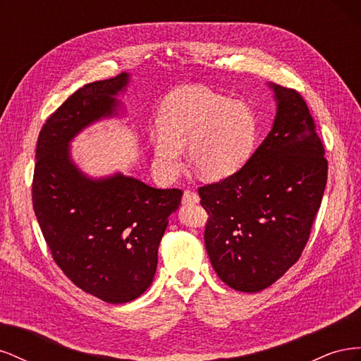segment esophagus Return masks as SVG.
Returning a JSON list of instances; mask_svg holds the SVG:
<instances>
[{
  "mask_svg": "<svg viewBox=\"0 0 361 361\" xmlns=\"http://www.w3.org/2000/svg\"><path fill=\"white\" fill-rule=\"evenodd\" d=\"M200 197L197 192H194L191 190H187L183 192V197H182V203L183 204H191V203H199Z\"/></svg>",
  "mask_w": 361,
  "mask_h": 361,
  "instance_id": "obj_1",
  "label": "esophagus"
}]
</instances>
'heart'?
<instances>
[{
    "instance_id": "1",
    "label": "heart",
    "mask_w": 361,
    "mask_h": 361,
    "mask_svg": "<svg viewBox=\"0 0 361 361\" xmlns=\"http://www.w3.org/2000/svg\"><path fill=\"white\" fill-rule=\"evenodd\" d=\"M150 134L157 167L169 178L182 169V149L188 147L194 171L207 180L231 176L248 159L256 138V117L239 101L203 87L171 94Z\"/></svg>"
}]
</instances>
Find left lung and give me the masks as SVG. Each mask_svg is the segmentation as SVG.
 <instances>
[{
    "mask_svg": "<svg viewBox=\"0 0 361 361\" xmlns=\"http://www.w3.org/2000/svg\"><path fill=\"white\" fill-rule=\"evenodd\" d=\"M277 113L245 166L199 188L209 214L204 245L227 286L259 292L297 262L307 244L329 162L300 93L269 84Z\"/></svg>",
    "mask_w": 361,
    "mask_h": 361,
    "instance_id": "obj_1",
    "label": "left lung"
}]
</instances>
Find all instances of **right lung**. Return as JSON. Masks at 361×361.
<instances>
[{
    "label": "right lung",
    "instance_id": "add662e5",
    "mask_svg": "<svg viewBox=\"0 0 361 361\" xmlns=\"http://www.w3.org/2000/svg\"><path fill=\"white\" fill-rule=\"evenodd\" d=\"M130 75L85 84L43 125L36 149L32 207L56 264L105 302L138 298L154 281L158 247L182 191L158 190L123 173L90 178L71 141L102 118L118 117Z\"/></svg>",
    "mask_w": 361,
    "mask_h": 361
}]
</instances>
